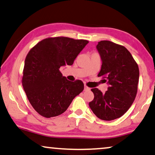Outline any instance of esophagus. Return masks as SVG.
Wrapping results in <instances>:
<instances>
[{
	"instance_id": "1",
	"label": "esophagus",
	"mask_w": 155,
	"mask_h": 155,
	"mask_svg": "<svg viewBox=\"0 0 155 155\" xmlns=\"http://www.w3.org/2000/svg\"><path fill=\"white\" fill-rule=\"evenodd\" d=\"M90 90H91V88H90V87L86 86V85H85V86H84V91H89Z\"/></svg>"
}]
</instances>
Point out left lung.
<instances>
[{
    "label": "left lung",
    "mask_w": 155,
    "mask_h": 155,
    "mask_svg": "<svg viewBox=\"0 0 155 155\" xmlns=\"http://www.w3.org/2000/svg\"><path fill=\"white\" fill-rule=\"evenodd\" d=\"M101 67L98 77H104L108 85L104 93L91 89L94 100L89 107L98 118L110 121L119 118L127 111L135 100L139 79L137 63L130 52L110 41H100L96 46Z\"/></svg>",
    "instance_id": "left-lung-1"
}]
</instances>
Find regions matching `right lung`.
<instances>
[{"mask_svg": "<svg viewBox=\"0 0 155 155\" xmlns=\"http://www.w3.org/2000/svg\"><path fill=\"white\" fill-rule=\"evenodd\" d=\"M88 43L65 37L41 40L31 48L25 60L22 85L35 110L45 117L65 111L75 97L84 91L81 81H70L60 68L71 65Z\"/></svg>", "mask_w": 155, "mask_h": 155, "instance_id": "right-lung-1", "label": "right lung"}]
</instances>
